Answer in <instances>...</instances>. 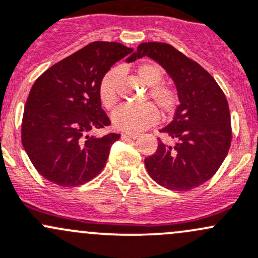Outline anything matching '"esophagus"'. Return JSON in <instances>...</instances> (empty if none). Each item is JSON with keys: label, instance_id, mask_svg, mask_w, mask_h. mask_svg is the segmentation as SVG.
I'll use <instances>...</instances> for the list:
<instances>
[{"label": "esophagus", "instance_id": "34e87169", "mask_svg": "<svg viewBox=\"0 0 258 258\" xmlns=\"http://www.w3.org/2000/svg\"><path fill=\"white\" fill-rule=\"evenodd\" d=\"M140 137L138 134H122V138H132V140H136Z\"/></svg>", "mask_w": 258, "mask_h": 258}]
</instances>
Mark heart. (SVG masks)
Wrapping results in <instances>:
<instances>
[{
    "instance_id": "b5f03b06",
    "label": "heart",
    "mask_w": 258,
    "mask_h": 258,
    "mask_svg": "<svg viewBox=\"0 0 258 258\" xmlns=\"http://www.w3.org/2000/svg\"><path fill=\"white\" fill-rule=\"evenodd\" d=\"M120 69H112L102 77L99 84V99L105 108H112L117 102V81ZM137 77L145 85L150 86L148 97H151L164 115H170L178 106L177 91L172 86L162 83L164 72L159 65L145 63L136 69ZM159 120V112L152 104L132 106L121 105L111 115L115 128L126 132H140Z\"/></svg>"
}]
</instances>
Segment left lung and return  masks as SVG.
Wrapping results in <instances>:
<instances>
[{
  "label": "left lung",
  "instance_id": "obj_1",
  "mask_svg": "<svg viewBox=\"0 0 258 258\" xmlns=\"http://www.w3.org/2000/svg\"><path fill=\"white\" fill-rule=\"evenodd\" d=\"M148 56L168 73L177 88L179 105L161 132L178 140L174 146L158 141L156 153L145 159L148 174L170 190L202 185L219 169L231 143L227 100L215 79L170 44L141 43L128 61Z\"/></svg>",
  "mask_w": 258,
  "mask_h": 258
}]
</instances>
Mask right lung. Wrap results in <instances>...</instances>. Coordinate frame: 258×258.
Masks as SVG:
<instances>
[{
  "mask_svg": "<svg viewBox=\"0 0 258 258\" xmlns=\"http://www.w3.org/2000/svg\"><path fill=\"white\" fill-rule=\"evenodd\" d=\"M132 50L121 43L93 42L54 64L33 84L24 105L22 145L47 180L81 185L105 167L120 135L97 138L85 134L111 123L101 107L99 84Z\"/></svg>",
  "mask_w": 258,
  "mask_h": 258,
  "instance_id": "1",
  "label": "right lung"
}]
</instances>
